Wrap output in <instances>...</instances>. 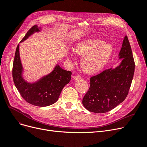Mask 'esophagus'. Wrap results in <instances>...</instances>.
I'll use <instances>...</instances> for the list:
<instances>
[{
    "instance_id": "1",
    "label": "esophagus",
    "mask_w": 147,
    "mask_h": 147,
    "mask_svg": "<svg viewBox=\"0 0 147 147\" xmlns=\"http://www.w3.org/2000/svg\"><path fill=\"white\" fill-rule=\"evenodd\" d=\"M73 79H74V80H78L81 79V77H80V76H74V77L73 78Z\"/></svg>"
}]
</instances>
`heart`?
I'll list each match as a JSON object with an SVG mask.
<instances>
[{"label": "heart", "instance_id": "b5f03b06", "mask_svg": "<svg viewBox=\"0 0 147 147\" xmlns=\"http://www.w3.org/2000/svg\"><path fill=\"white\" fill-rule=\"evenodd\" d=\"M74 50L76 54L83 56L80 67L83 71L88 74L97 73L103 68L113 52L111 44L98 39H86L79 42ZM68 56L70 59H73L72 52H69Z\"/></svg>", "mask_w": 147, "mask_h": 147}]
</instances>
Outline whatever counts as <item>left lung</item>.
<instances>
[{"mask_svg":"<svg viewBox=\"0 0 147 147\" xmlns=\"http://www.w3.org/2000/svg\"><path fill=\"white\" fill-rule=\"evenodd\" d=\"M119 64L105 70L90 79V87L82 104L91 112L106 113L125 99L135 72V61L130 42L125 36L118 55Z\"/></svg>","mask_w":147,"mask_h":147,"instance_id":"1","label":"left lung"}]
</instances>
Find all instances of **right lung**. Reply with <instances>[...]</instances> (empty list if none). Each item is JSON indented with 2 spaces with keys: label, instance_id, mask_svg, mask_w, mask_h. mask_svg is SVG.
Segmentation results:
<instances>
[{
  "label": "right lung",
  "instance_id": "add662e5",
  "mask_svg": "<svg viewBox=\"0 0 147 147\" xmlns=\"http://www.w3.org/2000/svg\"><path fill=\"white\" fill-rule=\"evenodd\" d=\"M41 28L35 25L31 28L20 42H23ZM19 46L16 49L12 68V77L16 87L28 103L36 106L46 107L58 101L61 92L71 78V72L56 64L53 71L34 82H27L23 78V67L20 59Z\"/></svg>",
  "mask_w": 147,
  "mask_h": 147
}]
</instances>
